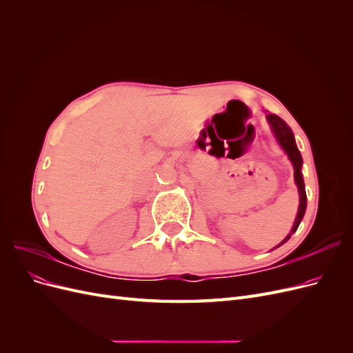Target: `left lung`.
I'll list each match as a JSON object with an SVG mask.
<instances>
[{
  "label": "left lung",
  "mask_w": 353,
  "mask_h": 353,
  "mask_svg": "<svg viewBox=\"0 0 353 353\" xmlns=\"http://www.w3.org/2000/svg\"><path fill=\"white\" fill-rule=\"evenodd\" d=\"M266 121H268V123L271 126V131H272L274 137L276 138V141H279L280 147L285 152L287 157L290 159V162H292L293 169H294V183H296L297 191H299V209H297V215H296L294 223H293L290 232L287 234V237L279 245H275L274 249H276V248H280V245H283L288 239H290L292 234H294L297 227L301 225V222H302L303 215H305V210H306V191H305V183H303V175H302L303 160H302L301 152H299V148L296 145L293 131L290 130V126H288L281 119V117L276 116V114H272V113L266 114Z\"/></svg>",
  "instance_id": "obj_1"
}]
</instances>
